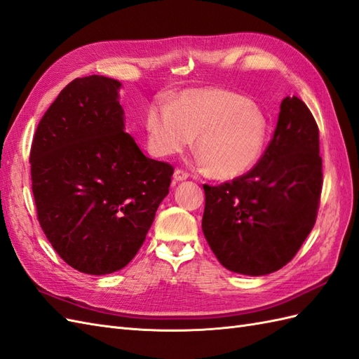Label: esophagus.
Returning a JSON list of instances; mask_svg holds the SVG:
<instances>
[{
  "label": "esophagus",
  "mask_w": 359,
  "mask_h": 359,
  "mask_svg": "<svg viewBox=\"0 0 359 359\" xmlns=\"http://www.w3.org/2000/svg\"><path fill=\"white\" fill-rule=\"evenodd\" d=\"M189 177V172L187 170L183 168H177L176 171H174V176H172V180L174 182H182V180H187Z\"/></svg>",
  "instance_id": "esophagus-1"
}]
</instances>
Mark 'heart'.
Here are the masks:
<instances>
[{
	"mask_svg": "<svg viewBox=\"0 0 359 359\" xmlns=\"http://www.w3.org/2000/svg\"><path fill=\"white\" fill-rule=\"evenodd\" d=\"M151 150L180 153L197 136V153L210 176L233 179L259 161L267 119L253 101L222 88L185 90L170 106H151L147 115Z\"/></svg>",
	"mask_w": 359,
	"mask_h": 359,
	"instance_id": "b5f03b06",
	"label": "heart"
}]
</instances>
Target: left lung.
Listing matches in <instances>:
<instances>
[{"mask_svg": "<svg viewBox=\"0 0 359 359\" xmlns=\"http://www.w3.org/2000/svg\"><path fill=\"white\" fill-rule=\"evenodd\" d=\"M318 126L299 97L283 98L278 126L255 167L203 185L201 227L227 270L262 276L287 265L316 224L323 187Z\"/></svg>", "mask_w": 359, "mask_h": 359, "instance_id": "8db88e82", "label": "left lung"}]
</instances>
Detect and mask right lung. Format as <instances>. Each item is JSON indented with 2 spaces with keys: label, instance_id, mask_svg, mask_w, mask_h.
I'll return each mask as SVG.
<instances>
[{
  "label": "right lung",
  "instance_id": "right-lung-1",
  "mask_svg": "<svg viewBox=\"0 0 359 359\" xmlns=\"http://www.w3.org/2000/svg\"><path fill=\"white\" fill-rule=\"evenodd\" d=\"M119 86L103 76L72 80L43 114L30 150L45 236L72 269L97 276L135 258L174 172L124 132Z\"/></svg>",
  "mask_w": 359,
  "mask_h": 359
}]
</instances>
